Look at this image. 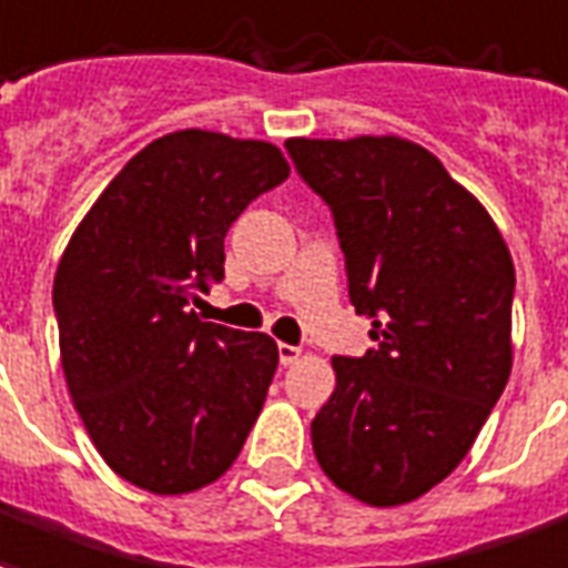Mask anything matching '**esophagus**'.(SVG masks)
Wrapping results in <instances>:
<instances>
[{
    "label": "esophagus",
    "mask_w": 568,
    "mask_h": 568,
    "mask_svg": "<svg viewBox=\"0 0 568 568\" xmlns=\"http://www.w3.org/2000/svg\"><path fill=\"white\" fill-rule=\"evenodd\" d=\"M295 361H301V348L288 346V343H280V364L288 367V364H295Z\"/></svg>",
    "instance_id": "obj_1"
}]
</instances>
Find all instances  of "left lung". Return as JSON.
Wrapping results in <instances>:
<instances>
[{
  "mask_svg": "<svg viewBox=\"0 0 568 568\" xmlns=\"http://www.w3.org/2000/svg\"><path fill=\"white\" fill-rule=\"evenodd\" d=\"M346 255L376 348L337 358L313 452L367 506L413 503L466 457L511 373L515 264L503 234L430 150L397 134L292 138Z\"/></svg>",
  "mask_w": 568,
  "mask_h": 568,
  "instance_id": "left-lung-1",
  "label": "left lung"
}]
</instances>
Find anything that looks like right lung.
Listing matches in <instances>:
<instances>
[{"label": "right lung", "instance_id": "1", "mask_svg": "<svg viewBox=\"0 0 568 568\" xmlns=\"http://www.w3.org/2000/svg\"><path fill=\"white\" fill-rule=\"evenodd\" d=\"M288 178L280 146L183 129L108 183L53 280L74 409L104 464L159 497L237 460L280 352L267 334L201 322L192 301L225 276V234Z\"/></svg>", "mask_w": 568, "mask_h": 568}]
</instances>
